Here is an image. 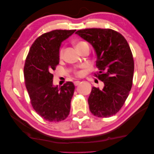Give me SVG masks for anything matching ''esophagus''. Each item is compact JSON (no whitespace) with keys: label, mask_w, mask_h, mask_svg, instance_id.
<instances>
[{"label":"esophagus","mask_w":154,"mask_h":154,"mask_svg":"<svg viewBox=\"0 0 154 154\" xmlns=\"http://www.w3.org/2000/svg\"><path fill=\"white\" fill-rule=\"evenodd\" d=\"M74 83L75 86H78V85L80 83V81H79V80H76V81H75Z\"/></svg>","instance_id":"34e87169"}]
</instances>
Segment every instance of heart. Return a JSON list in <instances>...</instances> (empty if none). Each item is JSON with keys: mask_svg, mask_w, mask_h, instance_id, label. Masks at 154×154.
I'll return each mask as SVG.
<instances>
[{"mask_svg": "<svg viewBox=\"0 0 154 154\" xmlns=\"http://www.w3.org/2000/svg\"><path fill=\"white\" fill-rule=\"evenodd\" d=\"M85 42H77L76 44H75V47H76V48L78 47H79L80 45H81L82 44H83ZM63 49H61L60 51V57L61 58L63 56ZM79 74H80V73H79Z\"/></svg>", "mask_w": 154, "mask_h": 154, "instance_id": "obj_1", "label": "heart"}]
</instances>
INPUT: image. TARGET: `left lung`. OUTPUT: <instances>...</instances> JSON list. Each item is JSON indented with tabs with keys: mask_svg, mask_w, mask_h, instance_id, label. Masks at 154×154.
Listing matches in <instances>:
<instances>
[{
	"mask_svg": "<svg viewBox=\"0 0 154 154\" xmlns=\"http://www.w3.org/2000/svg\"><path fill=\"white\" fill-rule=\"evenodd\" d=\"M75 34L91 45L96 54L97 77L102 89L92 87L88 103L94 116L115 115L124 105L132 87L134 63L128 42L120 33L110 29H85Z\"/></svg>",
	"mask_w": 154,
	"mask_h": 154,
	"instance_id": "1",
	"label": "left lung"
}]
</instances>
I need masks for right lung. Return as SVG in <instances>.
I'll return each mask as SVG.
<instances>
[{"label":"right lung","instance_id":"obj_1","mask_svg":"<svg viewBox=\"0 0 154 154\" xmlns=\"http://www.w3.org/2000/svg\"><path fill=\"white\" fill-rule=\"evenodd\" d=\"M75 32L54 30L41 35L30 47L25 60V82L31 103L38 114L49 122L61 121L69 114L74 85L67 82L55 86L51 73L59 64L61 43Z\"/></svg>","mask_w":154,"mask_h":154}]
</instances>
